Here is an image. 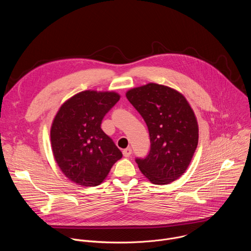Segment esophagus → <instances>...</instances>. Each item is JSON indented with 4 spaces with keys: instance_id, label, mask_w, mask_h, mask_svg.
Instances as JSON below:
<instances>
[{
    "instance_id": "1",
    "label": "esophagus",
    "mask_w": 251,
    "mask_h": 251,
    "mask_svg": "<svg viewBox=\"0 0 251 251\" xmlns=\"http://www.w3.org/2000/svg\"><path fill=\"white\" fill-rule=\"evenodd\" d=\"M122 153H123V156L124 157H129L131 154H132V149L129 147V148H126V149H124L123 151H122Z\"/></svg>"
}]
</instances>
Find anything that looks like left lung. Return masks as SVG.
Returning a JSON list of instances; mask_svg holds the SVG:
<instances>
[{
    "instance_id": "left-lung-1",
    "label": "left lung",
    "mask_w": 251,
    "mask_h": 251,
    "mask_svg": "<svg viewBox=\"0 0 251 251\" xmlns=\"http://www.w3.org/2000/svg\"><path fill=\"white\" fill-rule=\"evenodd\" d=\"M147 124L151 148L144 159H136L140 171L155 185H167L188 169L199 142L196 115L185 96L157 83L126 93Z\"/></svg>"
}]
</instances>
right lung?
Returning a JSON list of instances; mask_svg holds the SVG:
<instances>
[{"label":"right lung","instance_id":"obj_1","mask_svg":"<svg viewBox=\"0 0 251 251\" xmlns=\"http://www.w3.org/2000/svg\"><path fill=\"white\" fill-rule=\"evenodd\" d=\"M119 99L113 91L85 90L60 106L50 128L51 150L71 182L98 186L122 158L113 140L101 129L102 119Z\"/></svg>","mask_w":251,"mask_h":251}]
</instances>
